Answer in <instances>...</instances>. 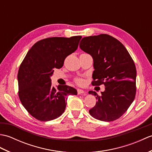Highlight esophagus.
Returning <instances> with one entry per match:
<instances>
[{
	"instance_id": "34e87169",
	"label": "esophagus",
	"mask_w": 152,
	"mask_h": 152,
	"mask_svg": "<svg viewBox=\"0 0 152 152\" xmlns=\"http://www.w3.org/2000/svg\"><path fill=\"white\" fill-rule=\"evenodd\" d=\"M77 91H78V95H81V94H86V92L83 91L82 89H78L77 90Z\"/></svg>"
}]
</instances>
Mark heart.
Segmentation results:
<instances>
[{
  "label": "heart",
  "instance_id": "heart-1",
  "mask_svg": "<svg viewBox=\"0 0 152 152\" xmlns=\"http://www.w3.org/2000/svg\"><path fill=\"white\" fill-rule=\"evenodd\" d=\"M75 82H76L77 84L79 86H83L85 84V80L82 78H78L75 79Z\"/></svg>",
  "mask_w": 152,
  "mask_h": 152
}]
</instances>
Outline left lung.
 <instances>
[{"instance_id":"8db88e82","label":"left lung","mask_w":152,"mask_h":152,"mask_svg":"<svg viewBox=\"0 0 152 152\" xmlns=\"http://www.w3.org/2000/svg\"><path fill=\"white\" fill-rule=\"evenodd\" d=\"M80 48L93 59L92 84L105 86L101 95L89 91L97 99L89 114L99 120L114 121L127 110L135 97L137 70L134 61L124 45L108 34L83 38Z\"/></svg>"}]
</instances>
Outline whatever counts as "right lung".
I'll return each mask as SVG.
<instances>
[{"label":"right lung","instance_id":"right-lung-1","mask_svg":"<svg viewBox=\"0 0 152 152\" xmlns=\"http://www.w3.org/2000/svg\"><path fill=\"white\" fill-rule=\"evenodd\" d=\"M81 36L51 37L35 43L28 50L18 74L19 97L24 108L38 120L51 121L63 114L68 96L77 95L72 87L51 86L55 69L78 47Z\"/></svg>","mask_w":152,"mask_h":152}]
</instances>
